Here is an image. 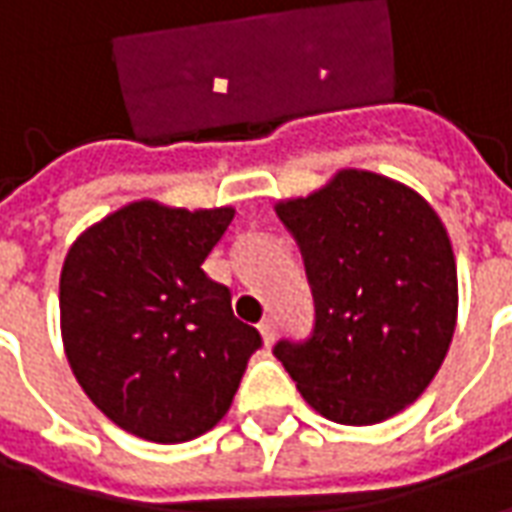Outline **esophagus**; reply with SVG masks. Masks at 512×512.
Wrapping results in <instances>:
<instances>
[{"instance_id":"34e87169","label":"esophagus","mask_w":512,"mask_h":512,"mask_svg":"<svg viewBox=\"0 0 512 512\" xmlns=\"http://www.w3.org/2000/svg\"><path fill=\"white\" fill-rule=\"evenodd\" d=\"M257 329H260V334H263V343L266 345L274 343V337H277V321H274V318H263Z\"/></svg>"}]
</instances>
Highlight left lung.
<instances>
[{"mask_svg":"<svg viewBox=\"0 0 512 512\" xmlns=\"http://www.w3.org/2000/svg\"><path fill=\"white\" fill-rule=\"evenodd\" d=\"M277 216L304 257L315 326L274 356L326 419L395 417L428 389L455 332L458 271L439 213L397 180L340 169Z\"/></svg>","mask_w":512,"mask_h":512,"instance_id":"left-lung-1","label":"left lung"}]
</instances>
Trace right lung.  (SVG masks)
Wrapping results in <instances>:
<instances>
[{
  "label": "right lung",
  "mask_w": 512,
  "mask_h": 512,
  "mask_svg": "<svg viewBox=\"0 0 512 512\" xmlns=\"http://www.w3.org/2000/svg\"><path fill=\"white\" fill-rule=\"evenodd\" d=\"M233 208L131 202L87 227L62 263L65 356L117 428L158 444L202 436L227 414L263 345L202 263Z\"/></svg>",
  "instance_id": "right-lung-1"
}]
</instances>
